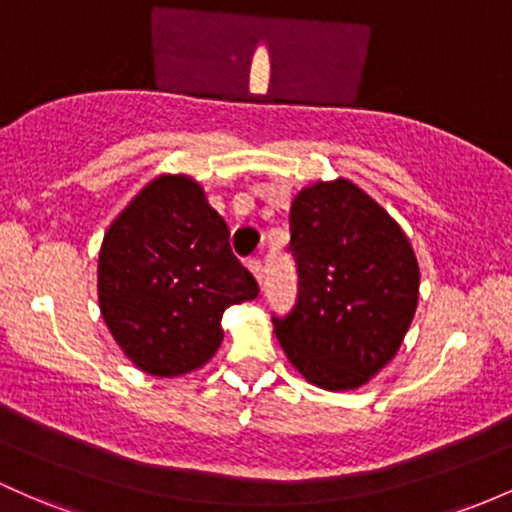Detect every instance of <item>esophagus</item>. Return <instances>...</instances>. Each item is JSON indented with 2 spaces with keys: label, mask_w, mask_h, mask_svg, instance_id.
Wrapping results in <instances>:
<instances>
[{
  "label": "esophagus",
  "mask_w": 512,
  "mask_h": 512,
  "mask_svg": "<svg viewBox=\"0 0 512 512\" xmlns=\"http://www.w3.org/2000/svg\"><path fill=\"white\" fill-rule=\"evenodd\" d=\"M247 269L255 274L257 282H262V260H260V257H252V260H247Z\"/></svg>",
  "instance_id": "34e87169"
}]
</instances>
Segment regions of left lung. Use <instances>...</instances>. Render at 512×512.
Instances as JSON below:
<instances>
[{"label":"left lung","mask_w":512,"mask_h":512,"mask_svg":"<svg viewBox=\"0 0 512 512\" xmlns=\"http://www.w3.org/2000/svg\"><path fill=\"white\" fill-rule=\"evenodd\" d=\"M299 294L274 333L303 379L359 389L391 362L418 306L420 269L401 226L347 179L316 182L289 213Z\"/></svg>","instance_id":"1"}]
</instances>
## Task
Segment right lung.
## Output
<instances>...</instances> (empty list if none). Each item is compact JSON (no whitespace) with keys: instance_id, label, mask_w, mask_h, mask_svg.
I'll return each instance as SVG.
<instances>
[{"instance_id":"obj_1","label":"right lung","mask_w":512,"mask_h":512,"mask_svg":"<svg viewBox=\"0 0 512 512\" xmlns=\"http://www.w3.org/2000/svg\"><path fill=\"white\" fill-rule=\"evenodd\" d=\"M230 230L194 179L162 174L111 223L99 252V308L123 355L153 376L199 369L233 303L260 294Z\"/></svg>"}]
</instances>
